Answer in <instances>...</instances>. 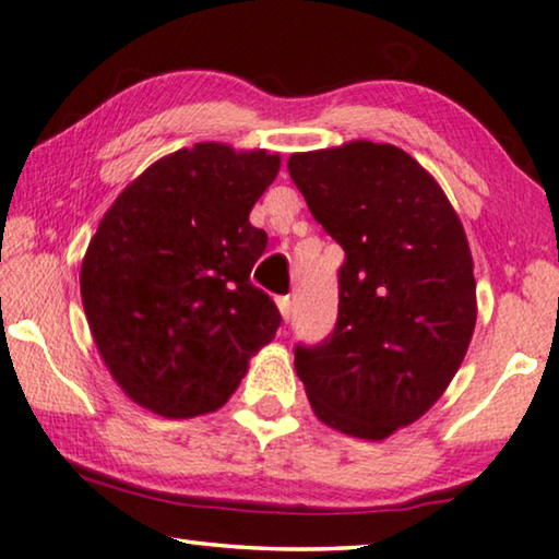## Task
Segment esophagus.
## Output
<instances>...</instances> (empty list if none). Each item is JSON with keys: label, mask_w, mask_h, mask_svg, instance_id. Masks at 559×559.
Segmentation results:
<instances>
[{"label": "esophagus", "mask_w": 559, "mask_h": 559, "mask_svg": "<svg viewBox=\"0 0 559 559\" xmlns=\"http://www.w3.org/2000/svg\"><path fill=\"white\" fill-rule=\"evenodd\" d=\"M276 306H278V311L283 316V321H288L290 319V298L288 296L276 298Z\"/></svg>", "instance_id": "obj_1"}]
</instances>
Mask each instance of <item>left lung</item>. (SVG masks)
I'll return each instance as SVG.
<instances>
[{
  "label": "left lung",
  "mask_w": 559,
  "mask_h": 559,
  "mask_svg": "<svg viewBox=\"0 0 559 559\" xmlns=\"http://www.w3.org/2000/svg\"><path fill=\"white\" fill-rule=\"evenodd\" d=\"M288 173L346 251L336 329L296 348V373L326 427L384 441L439 402L469 348L477 281L464 226L435 175L396 145L294 153Z\"/></svg>",
  "instance_id": "1"
}]
</instances>
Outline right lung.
<instances>
[{
  "label": "right lung",
  "instance_id": "right-lung-1",
  "mask_svg": "<svg viewBox=\"0 0 559 559\" xmlns=\"http://www.w3.org/2000/svg\"><path fill=\"white\" fill-rule=\"evenodd\" d=\"M281 155L195 143L138 175L99 221L80 269L97 352L124 396L165 419L218 412L281 323L251 283L269 236L258 198Z\"/></svg>",
  "mask_w": 559,
  "mask_h": 559
}]
</instances>
